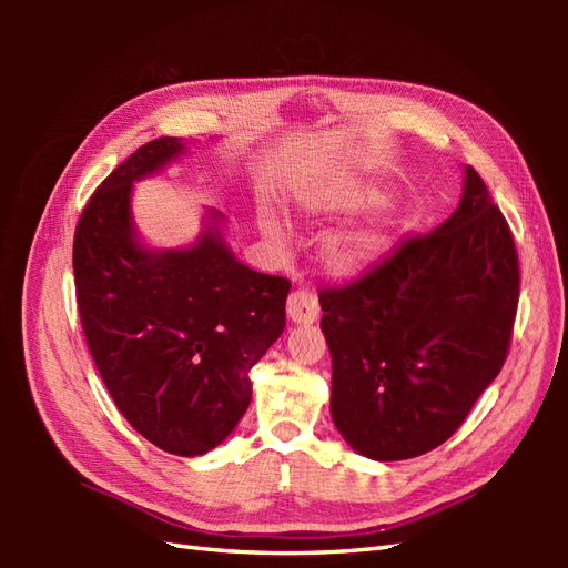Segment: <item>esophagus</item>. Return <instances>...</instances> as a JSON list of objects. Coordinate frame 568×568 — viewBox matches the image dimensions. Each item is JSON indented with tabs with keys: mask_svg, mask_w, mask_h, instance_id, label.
<instances>
[{
	"mask_svg": "<svg viewBox=\"0 0 568 568\" xmlns=\"http://www.w3.org/2000/svg\"><path fill=\"white\" fill-rule=\"evenodd\" d=\"M320 315L317 297L310 291H295L287 297V317L295 324H312Z\"/></svg>",
	"mask_w": 568,
	"mask_h": 568,
	"instance_id": "1",
	"label": "esophagus"
}]
</instances>
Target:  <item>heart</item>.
Listing matches in <instances>:
<instances>
[{"label": "heart", "mask_w": 568, "mask_h": 568, "mask_svg": "<svg viewBox=\"0 0 568 568\" xmlns=\"http://www.w3.org/2000/svg\"><path fill=\"white\" fill-rule=\"evenodd\" d=\"M303 202L312 212L348 214L368 210L373 204L383 202V192L366 183H332L310 192V195L303 197ZM261 224L265 232L273 236L281 232V224H277V220L271 214H263ZM385 248H388V232H385L383 226H361L354 229V232L329 239L327 248H324V263H327V268L334 275L356 277L361 273H366L371 265L383 256Z\"/></svg>", "instance_id": "obj_1"}]
</instances>
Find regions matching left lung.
I'll list each match as a JSON object with an SVG mask.
<instances>
[{
	"label": "left lung",
	"mask_w": 568,
	"mask_h": 568,
	"mask_svg": "<svg viewBox=\"0 0 568 568\" xmlns=\"http://www.w3.org/2000/svg\"><path fill=\"white\" fill-rule=\"evenodd\" d=\"M517 300L513 232L468 165L449 220L354 283L322 287L342 437L376 462L437 449L508 358Z\"/></svg>",
	"instance_id": "1"
}]
</instances>
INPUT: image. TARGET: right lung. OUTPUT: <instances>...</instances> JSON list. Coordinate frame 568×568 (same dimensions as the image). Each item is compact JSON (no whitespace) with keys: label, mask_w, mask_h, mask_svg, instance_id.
<instances>
[{"label":"right lung","mask_w":568,"mask_h":568,"mask_svg":"<svg viewBox=\"0 0 568 568\" xmlns=\"http://www.w3.org/2000/svg\"><path fill=\"white\" fill-rule=\"evenodd\" d=\"M185 153L161 136L106 175L82 210L72 271L84 339L119 413L159 449L200 456L251 403L248 371L285 329L291 281L224 244L220 212L187 248L139 244L131 187Z\"/></svg>","instance_id":"right-lung-1"}]
</instances>
